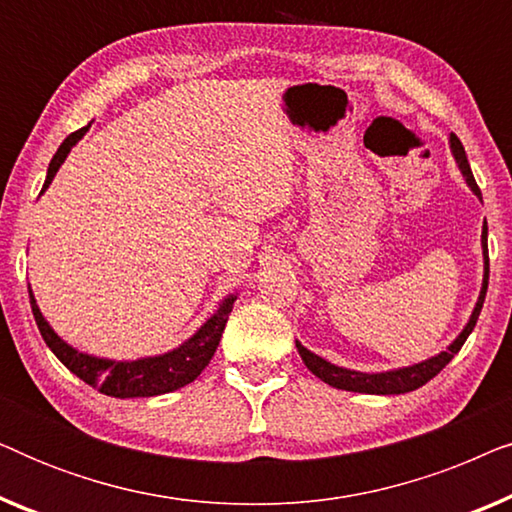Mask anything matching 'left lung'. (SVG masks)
I'll return each instance as SVG.
<instances>
[{"label": "left lung", "instance_id": "8db88e82", "mask_svg": "<svg viewBox=\"0 0 512 512\" xmlns=\"http://www.w3.org/2000/svg\"><path fill=\"white\" fill-rule=\"evenodd\" d=\"M450 149H452V156L457 160L461 174H464L466 184L471 186V191L478 195L482 200V193L478 184H475L473 179V172H471V165H468V158H466V151H464V144L459 142V137L450 135ZM482 258H485V275H482V289H480V296H478V303L473 307V314L471 319H468V324L464 326V331H461L457 338L450 347L445 349V352H440L436 356H431V359H426L422 363H415V366H405V368H396V370H387V373H359V370H349V368H340L335 366V363L321 359L310 349L300 345L296 340V347H298V354L303 363L310 370L312 375H317L319 380H324L326 384H331L335 389H345V391H356V394H377V396H391V394H408V391H415L419 387H424L426 382L433 380L440 370H443L447 363L454 359V354L459 352L461 345H464L468 335L478 324V317H480V310H482V303H485V296H487V282H489V254H487V221L485 226H482Z\"/></svg>", "mask_w": 512, "mask_h": 512}]
</instances>
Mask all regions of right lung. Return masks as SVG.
I'll return each mask as SVG.
<instances>
[{
  "instance_id": "obj_1",
  "label": "right lung",
  "mask_w": 512,
  "mask_h": 512,
  "mask_svg": "<svg viewBox=\"0 0 512 512\" xmlns=\"http://www.w3.org/2000/svg\"><path fill=\"white\" fill-rule=\"evenodd\" d=\"M86 130L88 128L72 132V135L60 144V149L55 151L51 165H48V174H46L41 193H44L48 184H51L55 172L60 170V165L65 163L67 153L72 151V146L86 135ZM235 300L237 296L223 298L219 310H216L212 317H209L205 324H202L198 331L184 342V345L172 349V352L146 356V359H137V361H111V359H100V356L83 354L72 345H67V342L62 340L60 335L53 331L51 324L44 319V314H41L37 300H34V293L30 289V305H32L34 321H37L39 333L48 345V349H51V352L58 356V359L65 363L76 377H81L83 382L100 391V394L114 396V398H149V396L170 394L174 389H181L186 387V384H191L195 377L207 368V363L212 361L216 347H219L221 342L223 328H226L228 314L233 312Z\"/></svg>"
}]
</instances>
